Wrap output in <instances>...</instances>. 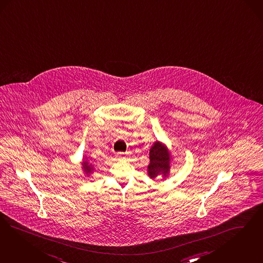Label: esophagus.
Here are the masks:
<instances>
[{"label":"esophagus","instance_id":"obj_1","mask_svg":"<svg viewBox=\"0 0 263 263\" xmlns=\"http://www.w3.org/2000/svg\"><path fill=\"white\" fill-rule=\"evenodd\" d=\"M117 157L119 159H127V155H126V153H119Z\"/></svg>","mask_w":263,"mask_h":263}]
</instances>
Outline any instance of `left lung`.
I'll return each mask as SVG.
<instances>
[{"instance_id":"8db88e82","label":"left lung","mask_w":263,"mask_h":263,"mask_svg":"<svg viewBox=\"0 0 263 263\" xmlns=\"http://www.w3.org/2000/svg\"><path fill=\"white\" fill-rule=\"evenodd\" d=\"M150 163L147 166V175L151 179L162 176L163 179L168 177L173 157L165 143L156 140L149 151Z\"/></svg>"}]
</instances>
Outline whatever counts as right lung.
<instances>
[{"mask_svg": "<svg viewBox=\"0 0 263 263\" xmlns=\"http://www.w3.org/2000/svg\"><path fill=\"white\" fill-rule=\"evenodd\" d=\"M93 167H95V166H93V165L89 162L88 157L83 158V162H82V170H83L84 174L87 175L88 177H89L90 175H92V173H93V171H95V168H93Z\"/></svg>", "mask_w": 263, "mask_h": 263, "instance_id": "obj_1", "label": "right lung"}]
</instances>
